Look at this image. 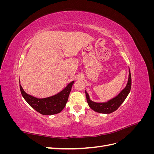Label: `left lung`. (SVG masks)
Segmentation results:
<instances>
[{
  "instance_id": "8db88e82",
  "label": "left lung",
  "mask_w": 154,
  "mask_h": 154,
  "mask_svg": "<svg viewBox=\"0 0 154 154\" xmlns=\"http://www.w3.org/2000/svg\"><path fill=\"white\" fill-rule=\"evenodd\" d=\"M131 74H130V71L129 69V75L127 84L118 96H116L114 98L109 100L108 101L104 102V103H96V102L91 100L88 94L85 91V95L88 105L93 110L97 112L102 114H110L117 110L120 105L123 103L125 99L127 98L130 89H131Z\"/></svg>"
}]
</instances>
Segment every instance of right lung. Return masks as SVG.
Wrapping results in <instances>:
<instances>
[{"label": "right lung", "mask_w": 154, "mask_h": 154, "mask_svg": "<svg viewBox=\"0 0 154 154\" xmlns=\"http://www.w3.org/2000/svg\"><path fill=\"white\" fill-rule=\"evenodd\" d=\"M74 82L72 81L69 83L58 94L45 98H37L27 94L21 85L20 88L23 97L32 109L42 115H53L60 113L66 105Z\"/></svg>", "instance_id": "obj_1"}]
</instances>
